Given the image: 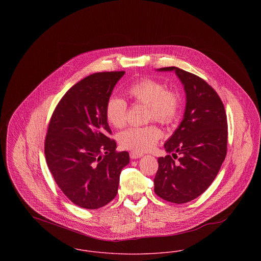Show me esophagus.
<instances>
[{
	"mask_svg": "<svg viewBox=\"0 0 261 261\" xmlns=\"http://www.w3.org/2000/svg\"><path fill=\"white\" fill-rule=\"evenodd\" d=\"M144 154L143 153H141V152H137V151H130L129 152V156H130V159H134V160H136V159H140V158H142Z\"/></svg>",
	"mask_w": 261,
	"mask_h": 261,
	"instance_id": "34e87169",
	"label": "esophagus"
}]
</instances>
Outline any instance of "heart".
<instances>
[{
    "label": "heart",
    "mask_w": 261,
    "mask_h": 261,
    "mask_svg": "<svg viewBox=\"0 0 261 261\" xmlns=\"http://www.w3.org/2000/svg\"><path fill=\"white\" fill-rule=\"evenodd\" d=\"M128 95L138 103L147 106L148 120H155L163 124L172 123L180 112V95L165 88L164 84L151 79L143 78L127 88ZM108 121L116 128L125 125L127 120V103L119 96L112 95L106 106ZM162 137L161 129L151 124L146 126H133L118 136V142L124 149L137 152L148 151L156 145Z\"/></svg>",
    "instance_id": "1"
}]
</instances>
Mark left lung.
I'll return each instance as SVG.
<instances>
[{"label":"left lung","instance_id":"left-lung-1","mask_svg":"<svg viewBox=\"0 0 261 261\" xmlns=\"http://www.w3.org/2000/svg\"><path fill=\"white\" fill-rule=\"evenodd\" d=\"M159 71H175L184 85L186 109L184 118L166 142L170 154L158 159L153 179L154 193L162 199L183 204L203 194L216 178L227 152V117L217 92L202 78L178 67Z\"/></svg>","mask_w":261,"mask_h":261}]
</instances>
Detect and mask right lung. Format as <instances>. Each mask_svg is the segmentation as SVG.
Here are the masks:
<instances>
[{
  "mask_svg": "<svg viewBox=\"0 0 261 261\" xmlns=\"http://www.w3.org/2000/svg\"><path fill=\"white\" fill-rule=\"evenodd\" d=\"M124 71L98 72L74 84L53 112L45 139L47 166L75 205L98 209L117 194L127 151H116L106 106Z\"/></svg>",
  "mask_w": 261,
  "mask_h": 261,
  "instance_id": "right-lung-1",
  "label": "right lung"
}]
</instances>
